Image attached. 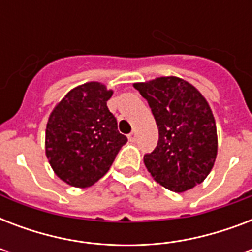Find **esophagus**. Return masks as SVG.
I'll return each mask as SVG.
<instances>
[{
    "instance_id": "34e87169",
    "label": "esophagus",
    "mask_w": 252,
    "mask_h": 252,
    "mask_svg": "<svg viewBox=\"0 0 252 252\" xmlns=\"http://www.w3.org/2000/svg\"><path fill=\"white\" fill-rule=\"evenodd\" d=\"M128 138H129L130 142L136 141V140H137V132H136V130H132V133H129Z\"/></svg>"
}]
</instances>
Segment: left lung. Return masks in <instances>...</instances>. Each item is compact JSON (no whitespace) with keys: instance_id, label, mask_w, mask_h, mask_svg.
<instances>
[{"instance_id":"8db88e82","label":"left lung","mask_w":252,"mask_h":252,"mask_svg":"<svg viewBox=\"0 0 252 252\" xmlns=\"http://www.w3.org/2000/svg\"><path fill=\"white\" fill-rule=\"evenodd\" d=\"M133 87L148 100L158 126L157 148L144 156L152 178L178 193L203 183L219 149L216 120L207 99L175 76L136 82Z\"/></svg>"}]
</instances>
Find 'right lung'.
Returning a JSON list of instances; mask_svg holds the SVG:
<instances>
[{
  "mask_svg": "<svg viewBox=\"0 0 252 252\" xmlns=\"http://www.w3.org/2000/svg\"><path fill=\"white\" fill-rule=\"evenodd\" d=\"M112 94L102 82H86L69 91L49 115L45 156L55 174L72 187L96 183L128 141L107 107Z\"/></svg>",
  "mask_w": 252,
  "mask_h": 252,
  "instance_id": "right-lung-1",
  "label": "right lung"
}]
</instances>
